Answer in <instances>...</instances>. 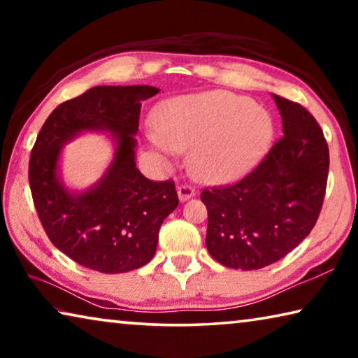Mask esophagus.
<instances>
[{
  "instance_id": "34e87169",
  "label": "esophagus",
  "mask_w": 358,
  "mask_h": 358,
  "mask_svg": "<svg viewBox=\"0 0 358 358\" xmlns=\"http://www.w3.org/2000/svg\"><path fill=\"white\" fill-rule=\"evenodd\" d=\"M177 192H178V197L181 202L187 201V199H191L192 196H196V187L187 185V183H181L178 187H177Z\"/></svg>"
}]
</instances>
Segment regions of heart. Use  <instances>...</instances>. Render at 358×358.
<instances>
[{"label": "heart", "mask_w": 358, "mask_h": 358, "mask_svg": "<svg viewBox=\"0 0 358 358\" xmlns=\"http://www.w3.org/2000/svg\"><path fill=\"white\" fill-rule=\"evenodd\" d=\"M153 142L166 155L192 150V167L208 181H234L257 164L273 138L265 108L227 92L181 96L155 115Z\"/></svg>", "instance_id": "1"}]
</instances>
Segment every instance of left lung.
I'll return each mask as SVG.
<instances>
[{"label": "left lung", "mask_w": 358, "mask_h": 358, "mask_svg": "<svg viewBox=\"0 0 358 358\" xmlns=\"http://www.w3.org/2000/svg\"><path fill=\"white\" fill-rule=\"evenodd\" d=\"M273 98L282 137L243 178L201 194L207 250L230 268L275 264L310 235L322 210L330 164L324 132L299 102Z\"/></svg>", "instance_id": "8db88e82"}]
</instances>
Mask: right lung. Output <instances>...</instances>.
Returning a JSON list of instances; mask_svg holds the SVG:
<instances>
[{"mask_svg": "<svg viewBox=\"0 0 358 358\" xmlns=\"http://www.w3.org/2000/svg\"><path fill=\"white\" fill-rule=\"evenodd\" d=\"M157 93L148 85L90 88L62 102L39 131L28 166L34 208L48 240L78 265L124 273L148 264L162 221L177 208L173 180H148L134 161L141 102ZM88 129L110 130L117 151L99 185L71 194L56 177L57 157L63 143Z\"/></svg>", "mask_w": 358, "mask_h": 358, "instance_id": "obj_1", "label": "right lung"}]
</instances>
